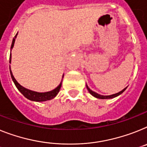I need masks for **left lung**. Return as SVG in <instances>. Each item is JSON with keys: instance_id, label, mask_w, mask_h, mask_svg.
I'll use <instances>...</instances> for the list:
<instances>
[{"instance_id": "8db88e82", "label": "left lung", "mask_w": 147, "mask_h": 147, "mask_svg": "<svg viewBox=\"0 0 147 147\" xmlns=\"http://www.w3.org/2000/svg\"><path fill=\"white\" fill-rule=\"evenodd\" d=\"M86 87H87V89L88 90L89 92L90 93L91 95H92V96H94L96 97V98H101V99H108V98H115V97L118 96H119L120 94H122L124 91L126 90L127 87H125V88H124L123 90H121L120 92H117V93H115V94H112V95H109V96H102V95H100V94H98V93H97V92H94V91H92L89 88V87L87 86V84H86Z\"/></svg>"}]
</instances>
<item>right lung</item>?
<instances>
[{"label": "right lung", "mask_w": 147, "mask_h": 147, "mask_svg": "<svg viewBox=\"0 0 147 147\" xmlns=\"http://www.w3.org/2000/svg\"><path fill=\"white\" fill-rule=\"evenodd\" d=\"M17 35H18V33L16 34V35L15 36V37L13 38V39L12 45H11V48H10L11 51H12L13 46H14V43H15V41H16V39ZM11 57H12V55H11V52H10V56H9V63H11ZM9 71H10L11 78H12V79H13V82H14L15 85H16V87H17V89H18V90L20 91L21 92H22V94L24 95V97L28 98L29 100L34 101V102H45V101L52 99V98H55L57 95V93H58L59 91H60V90L61 85H62L63 79L62 81H61V82H60V84H59L56 88L52 90L49 91V92H36V91L30 90H28V89L25 88V87H22V85L18 84V81L16 80V78H15L14 76H13V72H12V71H11L10 66H9Z\"/></svg>", "instance_id": "right-lung-1"}]
</instances>
